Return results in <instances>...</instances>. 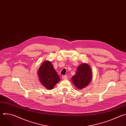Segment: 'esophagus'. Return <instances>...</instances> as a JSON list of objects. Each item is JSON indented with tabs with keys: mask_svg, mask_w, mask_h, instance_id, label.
I'll use <instances>...</instances> for the list:
<instances>
[{
	"mask_svg": "<svg viewBox=\"0 0 126 126\" xmlns=\"http://www.w3.org/2000/svg\"><path fill=\"white\" fill-rule=\"evenodd\" d=\"M62 79L63 80L67 79V76H66V75H64V76H62Z\"/></svg>",
	"mask_w": 126,
	"mask_h": 126,
	"instance_id": "34e87169",
	"label": "esophagus"
}]
</instances>
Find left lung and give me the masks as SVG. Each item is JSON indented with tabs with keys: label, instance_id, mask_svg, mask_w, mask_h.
<instances>
[{
	"label": "left lung",
	"instance_id": "left-lung-1",
	"mask_svg": "<svg viewBox=\"0 0 126 126\" xmlns=\"http://www.w3.org/2000/svg\"><path fill=\"white\" fill-rule=\"evenodd\" d=\"M92 74L91 68L87 64L80 65L75 75L72 78L73 83L79 89L86 87L92 80Z\"/></svg>",
	"mask_w": 126,
	"mask_h": 126
}]
</instances>
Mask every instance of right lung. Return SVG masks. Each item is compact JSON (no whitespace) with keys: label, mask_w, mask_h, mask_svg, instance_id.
<instances>
[{"label":"right lung","mask_w":126,"mask_h":126,"mask_svg":"<svg viewBox=\"0 0 126 126\" xmlns=\"http://www.w3.org/2000/svg\"><path fill=\"white\" fill-rule=\"evenodd\" d=\"M38 75L40 82L48 90L53 89L60 81L59 75L48 61L42 63L38 71Z\"/></svg>","instance_id":"1"}]
</instances>
